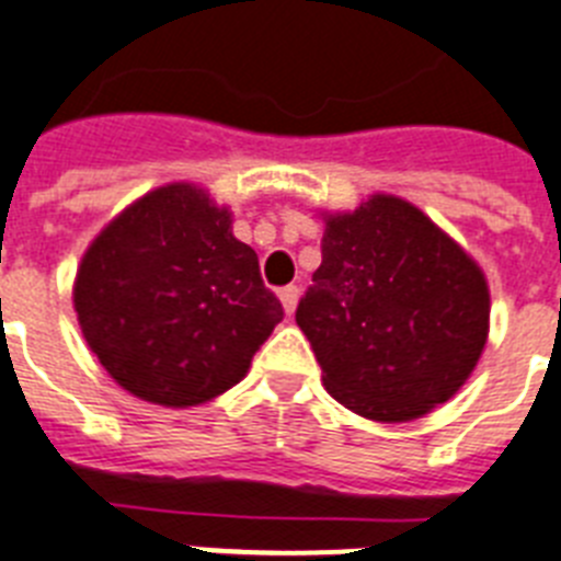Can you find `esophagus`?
<instances>
[{
	"mask_svg": "<svg viewBox=\"0 0 561 561\" xmlns=\"http://www.w3.org/2000/svg\"><path fill=\"white\" fill-rule=\"evenodd\" d=\"M277 298H280L284 312L291 314L295 312V307H298V286H284V289L277 291Z\"/></svg>",
	"mask_w": 561,
	"mask_h": 561,
	"instance_id": "1",
	"label": "esophagus"
}]
</instances>
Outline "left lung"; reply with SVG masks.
Instances as JSON below:
<instances>
[{
	"label": "left lung",
	"instance_id": "obj_1",
	"mask_svg": "<svg viewBox=\"0 0 561 561\" xmlns=\"http://www.w3.org/2000/svg\"><path fill=\"white\" fill-rule=\"evenodd\" d=\"M321 266L295 321L346 410L398 424L450 401L479 364L490 289L479 263L419 206L369 194L323 211Z\"/></svg>",
	"mask_w": 561,
	"mask_h": 561
}]
</instances>
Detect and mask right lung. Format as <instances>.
I'll use <instances>...</instances> for the list:
<instances>
[{
  "instance_id": "right-lung-1",
  "label": "right lung",
  "mask_w": 561,
  "mask_h": 561,
  "mask_svg": "<svg viewBox=\"0 0 561 561\" xmlns=\"http://www.w3.org/2000/svg\"><path fill=\"white\" fill-rule=\"evenodd\" d=\"M82 337L105 373L148 404H206L252 367L284 309L229 206L169 183L125 206L73 277Z\"/></svg>"
}]
</instances>
